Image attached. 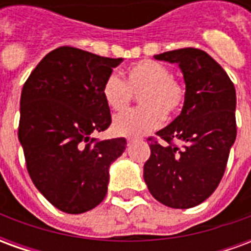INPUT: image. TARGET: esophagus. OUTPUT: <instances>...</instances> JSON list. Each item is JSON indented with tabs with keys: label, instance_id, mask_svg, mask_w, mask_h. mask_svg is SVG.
Listing matches in <instances>:
<instances>
[{
	"label": "esophagus",
	"instance_id": "34e87169",
	"mask_svg": "<svg viewBox=\"0 0 251 251\" xmlns=\"http://www.w3.org/2000/svg\"><path fill=\"white\" fill-rule=\"evenodd\" d=\"M138 140H140V138H127V144L130 145V144H133V142L138 141Z\"/></svg>",
	"mask_w": 251,
	"mask_h": 251
}]
</instances>
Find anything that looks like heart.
Instances as JSON below:
<instances>
[{
	"mask_svg": "<svg viewBox=\"0 0 251 251\" xmlns=\"http://www.w3.org/2000/svg\"><path fill=\"white\" fill-rule=\"evenodd\" d=\"M133 94H138L140 107L121 113L113 121L118 136H142L161 125L165 114L179 113L185 102L183 83L171 76L161 63L142 60L125 72V82L117 74H110L102 84L104 103L114 111H122L130 104Z\"/></svg>",
	"mask_w": 251,
	"mask_h": 251,
	"instance_id": "1",
	"label": "heart"
}]
</instances>
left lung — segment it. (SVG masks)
Wrapping results in <instances>:
<instances>
[{
  "label": "left lung",
  "mask_w": 251,
  "mask_h": 251,
  "mask_svg": "<svg viewBox=\"0 0 251 251\" xmlns=\"http://www.w3.org/2000/svg\"><path fill=\"white\" fill-rule=\"evenodd\" d=\"M154 59L179 64L185 102L180 115L156 133L164 142L148 138L151 157L144 180L160 203L191 208L210 198L225 174L237 137L235 87L226 71L198 48L164 52Z\"/></svg>",
  "instance_id": "left-lung-1"
}]
</instances>
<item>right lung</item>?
<instances>
[{"mask_svg":"<svg viewBox=\"0 0 251 251\" xmlns=\"http://www.w3.org/2000/svg\"><path fill=\"white\" fill-rule=\"evenodd\" d=\"M122 59L59 47L26 79L20 99L19 140L30 179L67 214L93 210L104 199L111 163L125 138L91 137L111 124L102 84Z\"/></svg>","mask_w":251,"mask_h":251,"instance_id":"right-lung-1","label":"right lung"}]
</instances>
